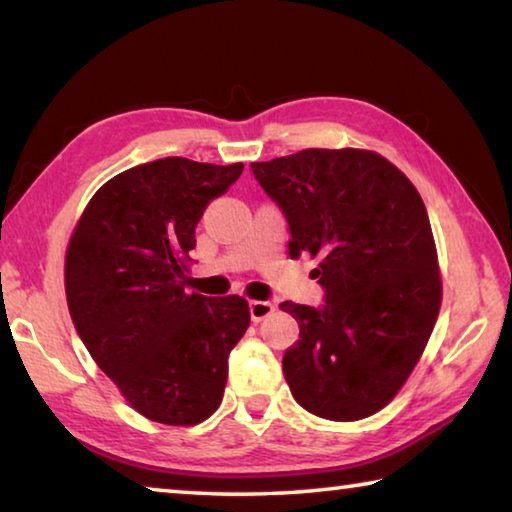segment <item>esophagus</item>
<instances>
[{"mask_svg": "<svg viewBox=\"0 0 512 512\" xmlns=\"http://www.w3.org/2000/svg\"><path fill=\"white\" fill-rule=\"evenodd\" d=\"M248 309H250V318H253L255 323H259V320H264V318L273 314L275 305H273V302H266V300H253L248 305Z\"/></svg>", "mask_w": 512, "mask_h": 512, "instance_id": "esophagus-1", "label": "esophagus"}]
</instances>
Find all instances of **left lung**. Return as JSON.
<instances>
[{
  "mask_svg": "<svg viewBox=\"0 0 512 512\" xmlns=\"http://www.w3.org/2000/svg\"><path fill=\"white\" fill-rule=\"evenodd\" d=\"M250 169L289 223V255L320 259L311 275L323 305H280L300 325L282 359L291 393L318 418H368L411 375L443 298L418 189L359 149H305Z\"/></svg>",
  "mask_w": 512,
  "mask_h": 512,
  "instance_id": "8db88e82",
  "label": "left lung"
}]
</instances>
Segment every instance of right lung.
<instances>
[{
  "instance_id": "right-lung-1",
  "label": "right lung",
  "mask_w": 512,
  "mask_h": 512,
  "mask_svg": "<svg viewBox=\"0 0 512 512\" xmlns=\"http://www.w3.org/2000/svg\"><path fill=\"white\" fill-rule=\"evenodd\" d=\"M244 164L162 158L110 178L69 239L74 327L128 404L162 424H198L223 400L228 354L250 325L239 296L185 293V259L205 207Z\"/></svg>"
}]
</instances>
